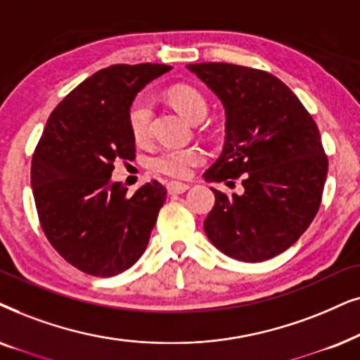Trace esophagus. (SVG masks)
<instances>
[{"label": "esophagus", "mask_w": 360, "mask_h": 360, "mask_svg": "<svg viewBox=\"0 0 360 360\" xmlns=\"http://www.w3.org/2000/svg\"><path fill=\"white\" fill-rule=\"evenodd\" d=\"M166 189L169 194H183L189 189V184L177 183V181H171V183L166 184Z\"/></svg>", "instance_id": "obj_1"}]
</instances>
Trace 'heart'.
Instances as JSON below:
<instances>
[{
    "label": "heart",
    "mask_w": 360,
    "mask_h": 360,
    "mask_svg": "<svg viewBox=\"0 0 360 360\" xmlns=\"http://www.w3.org/2000/svg\"><path fill=\"white\" fill-rule=\"evenodd\" d=\"M169 102L177 112L184 115L189 122H202L207 115V100L198 89L191 85H176L167 92ZM151 98L148 95H138L133 98L128 108V124L135 140L145 141L150 136L151 123ZM205 160L204 151L199 146L188 148H166L156 153L150 160V167L160 174L169 177H188L195 166L202 165Z\"/></svg>",
    "instance_id": "obj_1"
}]
</instances>
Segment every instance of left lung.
I'll list each match as a JSON object with an SVG mask.
<instances>
[{"label": "left lung", "mask_w": 360, "mask_h": 360, "mask_svg": "<svg viewBox=\"0 0 360 360\" xmlns=\"http://www.w3.org/2000/svg\"><path fill=\"white\" fill-rule=\"evenodd\" d=\"M225 108V145L204 177L243 193L212 189L209 240L236 260L257 263L290 248L318 214L328 176L318 124L275 75L225 62L189 64Z\"/></svg>", "instance_id": "left-lung-1"}]
</instances>
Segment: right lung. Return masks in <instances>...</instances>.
Returning a JSON list of instances; mask_svg holds the SVG:
<instances>
[{"mask_svg": "<svg viewBox=\"0 0 360 360\" xmlns=\"http://www.w3.org/2000/svg\"><path fill=\"white\" fill-rule=\"evenodd\" d=\"M165 64H115L79 84L52 110L31 162L41 229L57 253L92 276L135 265L150 242L166 188L158 181L133 195L113 183L115 162L135 160L128 108Z\"/></svg>", "mask_w": 360, "mask_h": 360, "instance_id": "add662e5", "label": "right lung"}]
</instances>
